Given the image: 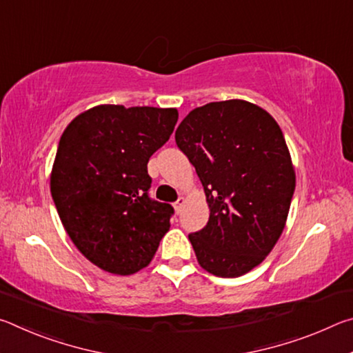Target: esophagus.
<instances>
[{"instance_id": "34e87169", "label": "esophagus", "mask_w": 353, "mask_h": 353, "mask_svg": "<svg viewBox=\"0 0 353 353\" xmlns=\"http://www.w3.org/2000/svg\"><path fill=\"white\" fill-rule=\"evenodd\" d=\"M183 204H185V199H183V198H179V199L174 202V208H176L177 213H181Z\"/></svg>"}]
</instances>
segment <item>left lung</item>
I'll list each match as a JSON object with an SVG mask.
<instances>
[{"label": "left lung", "mask_w": 353, "mask_h": 353, "mask_svg": "<svg viewBox=\"0 0 353 353\" xmlns=\"http://www.w3.org/2000/svg\"><path fill=\"white\" fill-rule=\"evenodd\" d=\"M204 187L210 218L188 238L213 276L240 277L265 260L288 216L296 176L270 113L230 99L191 110L176 130Z\"/></svg>", "instance_id": "1"}]
</instances>
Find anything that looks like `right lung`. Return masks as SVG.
Wrapping results in <instances>:
<instances>
[{
    "mask_svg": "<svg viewBox=\"0 0 353 353\" xmlns=\"http://www.w3.org/2000/svg\"><path fill=\"white\" fill-rule=\"evenodd\" d=\"M176 109L98 105L63 130L51 194L76 248L107 272L130 276L151 263L174 214L149 196L151 155L174 130Z\"/></svg>",
    "mask_w": 353,
    "mask_h": 353,
    "instance_id": "add662e5",
    "label": "right lung"
}]
</instances>
